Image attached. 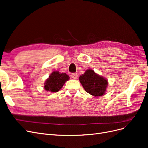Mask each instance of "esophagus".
Instances as JSON below:
<instances>
[{"instance_id": "34e87169", "label": "esophagus", "mask_w": 148, "mask_h": 148, "mask_svg": "<svg viewBox=\"0 0 148 148\" xmlns=\"http://www.w3.org/2000/svg\"><path fill=\"white\" fill-rule=\"evenodd\" d=\"M71 76H72V78L74 79H77L78 78V74L77 73H72V75H71Z\"/></svg>"}]
</instances>
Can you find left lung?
Returning a JSON list of instances; mask_svg holds the SVG:
<instances>
[{"label":"left lung","instance_id":"1","mask_svg":"<svg viewBox=\"0 0 148 148\" xmlns=\"http://www.w3.org/2000/svg\"><path fill=\"white\" fill-rule=\"evenodd\" d=\"M79 80L86 92L94 97L105 95L108 85L106 78L96 73L92 69L86 70L84 73L79 76Z\"/></svg>","mask_w":148,"mask_h":148}]
</instances>
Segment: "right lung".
Wrapping results in <instances>:
<instances>
[{"label":"right lung","mask_w":148,"mask_h":148,"mask_svg":"<svg viewBox=\"0 0 148 148\" xmlns=\"http://www.w3.org/2000/svg\"><path fill=\"white\" fill-rule=\"evenodd\" d=\"M70 79L69 76L65 73L54 71L46 79L44 89L51 92H56L62 89L64 84Z\"/></svg>","instance_id":"1"}]
</instances>
